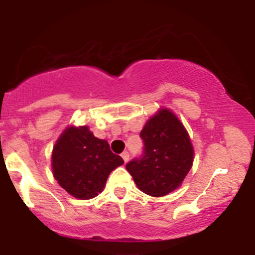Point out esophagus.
<instances>
[{
  "mask_svg": "<svg viewBox=\"0 0 255 255\" xmlns=\"http://www.w3.org/2000/svg\"><path fill=\"white\" fill-rule=\"evenodd\" d=\"M121 155H122V158H123V160H125V163H127V161L129 160V153H128V151H123V153L121 154Z\"/></svg>",
  "mask_w": 255,
  "mask_h": 255,
  "instance_id": "1",
  "label": "esophagus"
}]
</instances>
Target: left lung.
Masks as SVG:
<instances>
[{
  "instance_id": "8db88e82",
  "label": "left lung",
  "mask_w": 255,
  "mask_h": 255,
  "mask_svg": "<svg viewBox=\"0 0 255 255\" xmlns=\"http://www.w3.org/2000/svg\"><path fill=\"white\" fill-rule=\"evenodd\" d=\"M143 153L126 165L138 189L160 197L179 187L192 165L194 149L176 116L160 110L140 132Z\"/></svg>"
}]
</instances>
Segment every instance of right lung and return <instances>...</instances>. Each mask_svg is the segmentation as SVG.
<instances>
[{"label":"right lung","mask_w":255,"mask_h":255,"mask_svg":"<svg viewBox=\"0 0 255 255\" xmlns=\"http://www.w3.org/2000/svg\"><path fill=\"white\" fill-rule=\"evenodd\" d=\"M123 163L120 155L112 153L107 140L95 137L86 126L66 128L51 155L55 180L81 200L97 196L111 171Z\"/></svg>","instance_id":"right-lung-1"}]
</instances>
